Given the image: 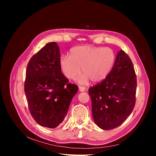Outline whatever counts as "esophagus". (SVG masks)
I'll list each match as a JSON object with an SVG mask.
<instances>
[{"label":"esophagus","instance_id":"1","mask_svg":"<svg viewBox=\"0 0 156 156\" xmlns=\"http://www.w3.org/2000/svg\"><path fill=\"white\" fill-rule=\"evenodd\" d=\"M86 88L84 87H79V91L80 92H84V90H85Z\"/></svg>","mask_w":156,"mask_h":156}]
</instances>
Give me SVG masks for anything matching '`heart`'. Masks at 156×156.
<instances>
[{
	"label": "heart",
	"instance_id": "heart-1",
	"mask_svg": "<svg viewBox=\"0 0 156 156\" xmlns=\"http://www.w3.org/2000/svg\"><path fill=\"white\" fill-rule=\"evenodd\" d=\"M116 61V54L112 49L90 45L74 47L70 56L63 55L60 58V66L64 75L74 79L84 72L77 81L86 84L90 79L94 83L103 81L109 74Z\"/></svg>",
	"mask_w": 156,
	"mask_h": 156
}]
</instances>
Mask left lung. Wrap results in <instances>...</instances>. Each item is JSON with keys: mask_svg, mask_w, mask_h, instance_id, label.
I'll return each instance as SVG.
<instances>
[{"mask_svg": "<svg viewBox=\"0 0 156 156\" xmlns=\"http://www.w3.org/2000/svg\"><path fill=\"white\" fill-rule=\"evenodd\" d=\"M136 89V78L133 63L128 55L120 50L108 76L88 89L96 124L104 130L120 126L133 110Z\"/></svg>", "mask_w": 156, "mask_h": 156, "instance_id": "obj_1", "label": "left lung"}]
</instances>
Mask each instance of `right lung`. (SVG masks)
<instances>
[{"label":"right lung","mask_w":156,"mask_h":156,"mask_svg":"<svg viewBox=\"0 0 156 156\" xmlns=\"http://www.w3.org/2000/svg\"><path fill=\"white\" fill-rule=\"evenodd\" d=\"M59 47L47 44L29 60L25 92L33 119L41 126L55 128L67 115L78 87L68 83L61 72Z\"/></svg>","instance_id":"add662e5"}]
</instances>
